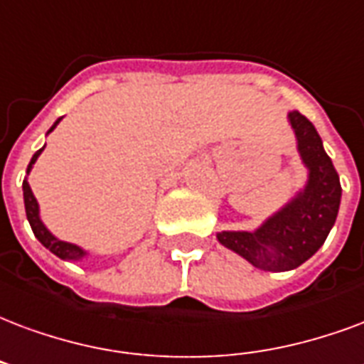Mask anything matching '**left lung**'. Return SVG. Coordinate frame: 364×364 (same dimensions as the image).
Returning a JSON list of instances; mask_svg holds the SVG:
<instances>
[{"label":"left lung","mask_w":364,"mask_h":364,"mask_svg":"<svg viewBox=\"0 0 364 364\" xmlns=\"http://www.w3.org/2000/svg\"><path fill=\"white\" fill-rule=\"evenodd\" d=\"M297 148L309 168V183L291 203L266 220L257 231H222L218 241L255 268L285 272L301 266L324 245L338 218L341 185L320 134L299 112L289 114Z\"/></svg>","instance_id":"left-lung-1"}]
</instances>
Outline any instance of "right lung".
<instances>
[{"mask_svg":"<svg viewBox=\"0 0 364 364\" xmlns=\"http://www.w3.org/2000/svg\"><path fill=\"white\" fill-rule=\"evenodd\" d=\"M59 121L61 119H58L55 123H53V127L50 129L48 133H52ZM42 150H44V148H40L38 152L32 156V160H31V164H28L26 173L31 171L32 164L38 160V156L42 154ZM23 195H24V210H26V218H28V223H31L32 231H34V235H36V239H38L40 243L44 245L46 249L52 250L55 257L63 258V260H80V258L85 257L86 252L80 249V247H77V245H73V243H65V241H59V239H55V237H53L50 231L46 230V225L42 223V220H40L38 203H36V198H34V195H32L31 185H28V181H26V179L23 181Z\"/></svg>","mask_w":364,"mask_h":364,"instance_id":"obj_1","label":"right lung"}]
</instances>
